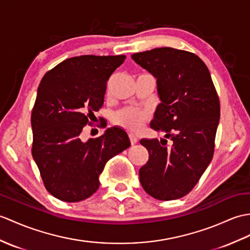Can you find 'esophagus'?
<instances>
[{"instance_id": "esophagus-1", "label": "esophagus", "mask_w": 250, "mask_h": 250, "mask_svg": "<svg viewBox=\"0 0 250 250\" xmlns=\"http://www.w3.org/2000/svg\"><path fill=\"white\" fill-rule=\"evenodd\" d=\"M129 138H130V143H131V145H135V144L137 143V138H136L134 135L130 134V135H129Z\"/></svg>"}]
</instances>
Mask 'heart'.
<instances>
[{
	"label": "heart",
	"mask_w": 250,
	"mask_h": 250,
	"mask_svg": "<svg viewBox=\"0 0 250 250\" xmlns=\"http://www.w3.org/2000/svg\"><path fill=\"white\" fill-rule=\"evenodd\" d=\"M148 118L149 114L146 111L135 108H124L116 114L115 123L126 131L136 133L141 131Z\"/></svg>",
	"instance_id": "1"
}]
</instances>
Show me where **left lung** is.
I'll return each instance as SVG.
<instances>
[{"instance_id": "1", "label": "left lung", "mask_w": 250, "mask_h": 250, "mask_svg": "<svg viewBox=\"0 0 250 250\" xmlns=\"http://www.w3.org/2000/svg\"><path fill=\"white\" fill-rule=\"evenodd\" d=\"M132 59L158 82L162 103L150 126L173 143L167 148L159 139H142L149 160L139 169V181L155 199H179L195 188L213 158L220 116L217 91L206 63L191 52L164 46Z\"/></svg>"}]
</instances>
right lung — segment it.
<instances>
[{
    "label": "right lung",
    "instance_id": "right-lung-1",
    "mask_svg": "<svg viewBox=\"0 0 250 250\" xmlns=\"http://www.w3.org/2000/svg\"><path fill=\"white\" fill-rule=\"evenodd\" d=\"M125 60V55L71 57L39 84L31 116L32 155L44 188L57 199L88 198L99 188L106 162L130 147L126 133L116 126L94 139H81L103 105L109 77Z\"/></svg>",
    "mask_w": 250,
    "mask_h": 250
}]
</instances>
